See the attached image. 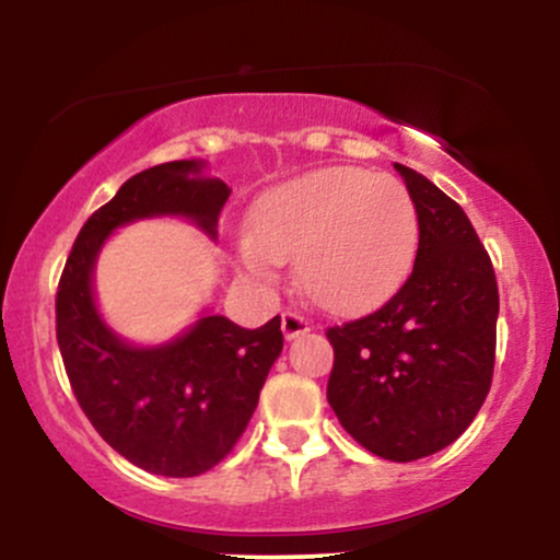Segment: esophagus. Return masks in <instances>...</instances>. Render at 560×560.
Here are the masks:
<instances>
[{"instance_id":"esophagus-1","label":"esophagus","mask_w":560,"mask_h":560,"mask_svg":"<svg viewBox=\"0 0 560 560\" xmlns=\"http://www.w3.org/2000/svg\"><path fill=\"white\" fill-rule=\"evenodd\" d=\"M281 331H284L287 339H294L298 334L311 331V320L305 316H300L298 311H284L281 313Z\"/></svg>"}]
</instances>
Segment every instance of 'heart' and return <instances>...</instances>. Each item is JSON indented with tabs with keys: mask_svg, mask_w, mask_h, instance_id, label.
Segmentation results:
<instances>
[{
	"mask_svg": "<svg viewBox=\"0 0 560 560\" xmlns=\"http://www.w3.org/2000/svg\"><path fill=\"white\" fill-rule=\"evenodd\" d=\"M419 247V213L402 182L365 168H324L255 199L247 271L294 258L305 298L331 313H358L387 300Z\"/></svg>",
	"mask_w": 560,
	"mask_h": 560,
	"instance_id": "1",
	"label": "heart"
}]
</instances>
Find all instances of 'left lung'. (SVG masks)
Listing matches in <instances>:
<instances>
[{
  "label": "left lung",
  "mask_w": 560,
  "mask_h": 560,
  "mask_svg": "<svg viewBox=\"0 0 560 560\" xmlns=\"http://www.w3.org/2000/svg\"><path fill=\"white\" fill-rule=\"evenodd\" d=\"M419 213L413 271L369 316L329 326L326 397L345 432L408 464L447 447L479 413L494 371L498 281L455 199L395 163Z\"/></svg>",
  "instance_id": "left-lung-1"
}]
</instances>
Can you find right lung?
I'll return each mask as SVG.
<instances>
[{"mask_svg":"<svg viewBox=\"0 0 560 560\" xmlns=\"http://www.w3.org/2000/svg\"><path fill=\"white\" fill-rule=\"evenodd\" d=\"M202 163L173 160L131 176L75 236L57 284V345L75 400L102 440L160 477H197L221 464L244 434L281 347V318L242 329L199 318L160 347H133L107 329L94 305L92 273L118 226L184 215L215 236L231 189L199 176Z\"/></svg>","mask_w":560,"mask_h":560,"instance_id":"obj_1","label":"right lung"}]
</instances>
